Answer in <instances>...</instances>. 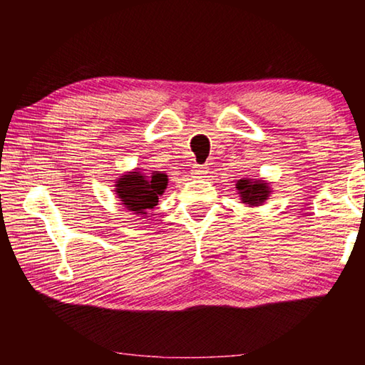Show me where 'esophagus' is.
Returning <instances> with one entry per match:
<instances>
[{
  "label": "esophagus",
  "mask_w": 365,
  "mask_h": 365,
  "mask_svg": "<svg viewBox=\"0 0 365 365\" xmlns=\"http://www.w3.org/2000/svg\"><path fill=\"white\" fill-rule=\"evenodd\" d=\"M207 174V165H193V169H191V177L193 178H202L206 177Z\"/></svg>",
  "instance_id": "esophagus-1"
}]
</instances>
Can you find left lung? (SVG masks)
<instances>
[{
  "label": "left lung",
  "instance_id": "obj_1",
  "mask_svg": "<svg viewBox=\"0 0 365 365\" xmlns=\"http://www.w3.org/2000/svg\"><path fill=\"white\" fill-rule=\"evenodd\" d=\"M237 190L243 205L250 207H257L264 205L272 195L269 182L262 180V178H240L237 182Z\"/></svg>",
  "mask_w": 365,
  "mask_h": 365
}]
</instances>
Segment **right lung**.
I'll return each mask as SVG.
<instances>
[{
    "label": "right lung",
    "mask_w": 365,
    "mask_h": 365,
    "mask_svg": "<svg viewBox=\"0 0 365 365\" xmlns=\"http://www.w3.org/2000/svg\"><path fill=\"white\" fill-rule=\"evenodd\" d=\"M168 183L169 178L165 174L153 170L151 175H146L137 168L119 175L114 191L127 211L143 217L158 205L159 196L168 188Z\"/></svg>",
    "instance_id": "add662e5"
}]
</instances>
